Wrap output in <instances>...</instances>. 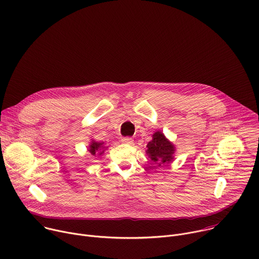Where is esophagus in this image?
Wrapping results in <instances>:
<instances>
[{
	"instance_id": "1",
	"label": "esophagus",
	"mask_w": 259,
	"mask_h": 259,
	"mask_svg": "<svg viewBox=\"0 0 259 259\" xmlns=\"http://www.w3.org/2000/svg\"><path fill=\"white\" fill-rule=\"evenodd\" d=\"M122 142L125 143V144L132 145V144L134 143V140H133V138H131V137H125V138H122Z\"/></svg>"
}]
</instances>
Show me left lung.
Segmentation results:
<instances>
[{
  "mask_svg": "<svg viewBox=\"0 0 259 259\" xmlns=\"http://www.w3.org/2000/svg\"><path fill=\"white\" fill-rule=\"evenodd\" d=\"M146 153L155 166H162L172 161L175 146L161 132H156L153 135V140L148 143Z\"/></svg>",
  "mask_w": 259,
  "mask_h": 259,
  "instance_id": "obj_1",
  "label": "left lung"
}]
</instances>
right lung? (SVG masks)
I'll list each match as a JSON object with an SVG mask.
<instances>
[{"mask_svg": "<svg viewBox=\"0 0 259 259\" xmlns=\"http://www.w3.org/2000/svg\"><path fill=\"white\" fill-rule=\"evenodd\" d=\"M102 145L103 143H97V142H93L91 145H90V149L89 151L91 152L92 155H96V154H102L104 151H101L102 150Z\"/></svg>", "mask_w": 259, "mask_h": 259, "instance_id": "add662e5", "label": "right lung"}]
</instances>
